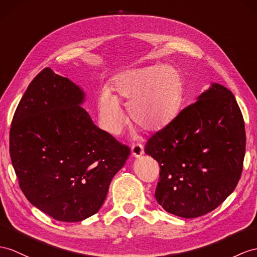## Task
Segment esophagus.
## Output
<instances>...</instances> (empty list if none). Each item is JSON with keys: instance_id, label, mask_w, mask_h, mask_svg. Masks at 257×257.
Segmentation results:
<instances>
[{"instance_id": "1", "label": "esophagus", "mask_w": 257, "mask_h": 257, "mask_svg": "<svg viewBox=\"0 0 257 257\" xmlns=\"http://www.w3.org/2000/svg\"><path fill=\"white\" fill-rule=\"evenodd\" d=\"M132 154L134 157H141L144 154V148L141 144H133L132 145Z\"/></svg>"}]
</instances>
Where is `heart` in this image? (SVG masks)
<instances>
[{"mask_svg":"<svg viewBox=\"0 0 257 257\" xmlns=\"http://www.w3.org/2000/svg\"><path fill=\"white\" fill-rule=\"evenodd\" d=\"M114 95L103 90L99 99L100 116L105 130L117 134L124 122L118 101L128 102L127 112L134 123L148 132L164 128L176 115L182 95L181 77L169 65L130 70L113 83Z\"/></svg>","mask_w":257,"mask_h":257,"instance_id":"1","label":"heart"}]
</instances>
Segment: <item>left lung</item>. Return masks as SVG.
<instances>
[{
  "label": "left lung",
  "mask_w": 257,
  "mask_h": 257,
  "mask_svg": "<svg viewBox=\"0 0 257 257\" xmlns=\"http://www.w3.org/2000/svg\"><path fill=\"white\" fill-rule=\"evenodd\" d=\"M245 144L233 93L212 84L146 144L145 153L160 167L155 192L158 204L183 218L217 208L241 178Z\"/></svg>",
  "instance_id": "1"
}]
</instances>
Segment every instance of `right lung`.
Masks as SVG:
<instances>
[{"instance_id":"right-lung-1","label":"right lung","mask_w":257,"mask_h":257,"mask_svg":"<svg viewBox=\"0 0 257 257\" xmlns=\"http://www.w3.org/2000/svg\"><path fill=\"white\" fill-rule=\"evenodd\" d=\"M78 86L46 67L29 84L10 131V155L28 201L55 220L77 222L101 207L128 146L93 124Z\"/></svg>"}]
</instances>
